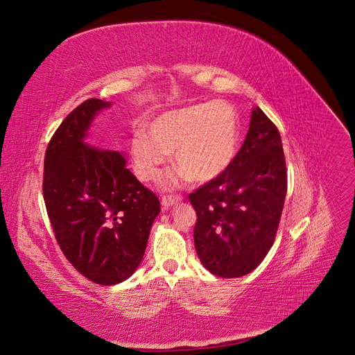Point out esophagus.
Masks as SVG:
<instances>
[{
	"label": "esophagus",
	"mask_w": 355,
	"mask_h": 355,
	"mask_svg": "<svg viewBox=\"0 0 355 355\" xmlns=\"http://www.w3.org/2000/svg\"><path fill=\"white\" fill-rule=\"evenodd\" d=\"M182 201V197L180 196H166L161 198V207H163V210H168L170 207L176 206V204H179Z\"/></svg>",
	"instance_id": "esophagus-1"
}]
</instances>
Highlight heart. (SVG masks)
<instances>
[{
    "label": "heart",
    "instance_id": "obj_1",
    "mask_svg": "<svg viewBox=\"0 0 355 355\" xmlns=\"http://www.w3.org/2000/svg\"><path fill=\"white\" fill-rule=\"evenodd\" d=\"M241 127L237 111L227 102L198 103L161 114L137 132L130 144L132 166L144 182L159 179L173 154L180 168L168 179L175 187L184 179L207 184L227 171L240 151Z\"/></svg>",
    "mask_w": 355,
    "mask_h": 355
}]
</instances>
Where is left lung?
<instances>
[{
    "instance_id": "obj_1",
    "label": "left lung",
    "mask_w": 355,
    "mask_h": 355,
    "mask_svg": "<svg viewBox=\"0 0 355 355\" xmlns=\"http://www.w3.org/2000/svg\"><path fill=\"white\" fill-rule=\"evenodd\" d=\"M287 192L282 136L259 106L232 166L189 194L197 211L196 250L211 274L252 272L270 252Z\"/></svg>"
}]
</instances>
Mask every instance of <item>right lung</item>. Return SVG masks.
I'll return each instance as SVG.
<instances>
[{"label": "right lung", "instance_id": "right-lung-1", "mask_svg": "<svg viewBox=\"0 0 355 355\" xmlns=\"http://www.w3.org/2000/svg\"><path fill=\"white\" fill-rule=\"evenodd\" d=\"M111 102L89 99L53 135L44 159L42 194L58 244L90 282L118 284L141 265L159 201L118 151L85 144L89 128Z\"/></svg>", "mask_w": 355, "mask_h": 355}]
</instances>
